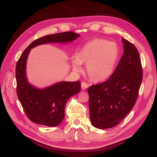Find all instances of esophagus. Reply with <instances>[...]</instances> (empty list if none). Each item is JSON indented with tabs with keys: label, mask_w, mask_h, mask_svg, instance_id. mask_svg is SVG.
<instances>
[{
	"label": "esophagus",
	"mask_w": 157,
	"mask_h": 157,
	"mask_svg": "<svg viewBox=\"0 0 157 157\" xmlns=\"http://www.w3.org/2000/svg\"><path fill=\"white\" fill-rule=\"evenodd\" d=\"M81 86H82V90H86L87 88H88V87H89V86H88V84L86 83V82H82Z\"/></svg>",
	"instance_id": "esophagus-1"
}]
</instances>
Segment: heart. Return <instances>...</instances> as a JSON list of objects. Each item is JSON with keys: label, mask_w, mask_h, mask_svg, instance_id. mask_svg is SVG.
<instances>
[{"label": "heart", "mask_w": 157, "mask_h": 157, "mask_svg": "<svg viewBox=\"0 0 157 157\" xmlns=\"http://www.w3.org/2000/svg\"><path fill=\"white\" fill-rule=\"evenodd\" d=\"M119 47L115 42L96 38L86 42L72 60L75 71L82 70L81 63H86V71L91 81L101 82L113 74L119 58Z\"/></svg>", "instance_id": "1"}]
</instances>
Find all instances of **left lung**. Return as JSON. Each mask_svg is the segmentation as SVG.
Masks as SVG:
<instances>
[{
	"instance_id": "obj_1",
	"label": "left lung",
	"mask_w": 157,
	"mask_h": 157,
	"mask_svg": "<svg viewBox=\"0 0 157 157\" xmlns=\"http://www.w3.org/2000/svg\"><path fill=\"white\" fill-rule=\"evenodd\" d=\"M124 52L107 81L88 88L91 124L100 129L117 125L134 107L143 80L137 49L122 38Z\"/></svg>"
}]
</instances>
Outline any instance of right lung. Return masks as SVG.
I'll use <instances>...</instances> for the list:
<instances>
[{"label": "right lung", "mask_w": 157, "mask_h": 157, "mask_svg": "<svg viewBox=\"0 0 157 157\" xmlns=\"http://www.w3.org/2000/svg\"><path fill=\"white\" fill-rule=\"evenodd\" d=\"M79 34L73 32L44 36L34 40L22 52L16 66L17 93L27 117L32 121L48 127H56L65 117L67 100L77 94L81 83L61 82L40 89L30 84L26 77V62L32 48L48 43H66L75 40Z\"/></svg>", "instance_id": "add662e5"}]
</instances>
